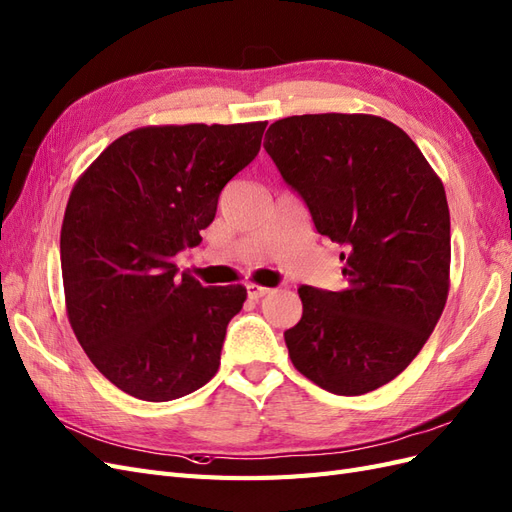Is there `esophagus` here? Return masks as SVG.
Here are the masks:
<instances>
[{
    "instance_id": "esophagus-1",
    "label": "esophagus",
    "mask_w": 512,
    "mask_h": 512,
    "mask_svg": "<svg viewBox=\"0 0 512 512\" xmlns=\"http://www.w3.org/2000/svg\"><path fill=\"white\" fill-rule=\"evenodd\" d=\"M271 290L265 288V286H258V284H247V297H250L252 301H258L262 297H267Z\"/></svg>"
}]
</instances>
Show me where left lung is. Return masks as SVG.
<instances>
[{
  "label": "left lung",
  "instance_id": "obj_1",
  "mask_svg": "<svg viewBox=\"0 0 512 512\" xmlns=\"http://www.w3.org/2000/svg\"><path fill=\"white\" fill-rule=\"evenodd\" d=\"M265 149L320 235L342 245V292L301 286L284 333L292 365L320 389L363 395L404 371L448 294L451 215L442 181L395 123L374 115H294Z\"/></svg>",
  "mask_w": 512,
  "mask_h": 512
}]
</instances>
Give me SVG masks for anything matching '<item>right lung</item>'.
Segmentation results:
<instances>
[{
  "instance_id": "obj_1",
  "label": "right lung",
  "mask_w": 512,
  "mask_h": 512,
  "mask_svg": "<svg viewBox=\"0 0 512 512\" xmlns=\"http://www.w3.org/2000/svg\"><path fill=\"white\" fill-rule=\"evenodd\" d=\"M267 121L138 128L108 145L70 194L61 226L68 318L117 389L170 401L220 367L243 286H203L173 258L200 243L224 185L260 151Z\"/></svg>"
}]
</instances>
